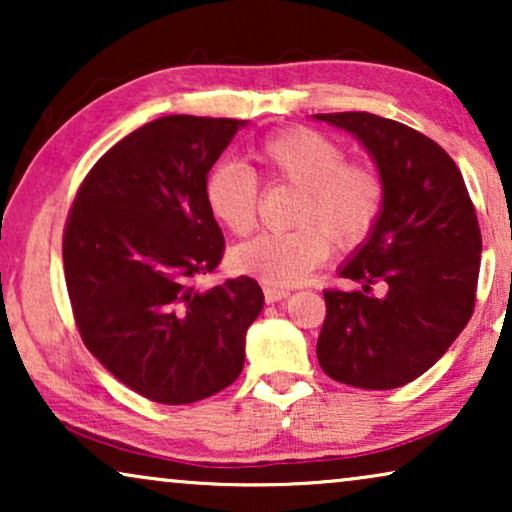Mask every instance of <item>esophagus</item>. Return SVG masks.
I'll return each instance as SVG.
<instances>
[{
	"label": "esophagus",
	"instance_id": "obj_1",
	"mask_svg": "<svg viewBox=\"0 0 512 512\" xmlns=\"http://www.w3.org/2000/svg\"><path fill=\"white\" fill-rule=\"evenodd\" d=\"M263 296H265V303H279V300L289 298L291 291L279 289V286H272V284H263Z\"/></svg>",
	"mask_w": 512,
	"mask_h": 512
}]
</instances>
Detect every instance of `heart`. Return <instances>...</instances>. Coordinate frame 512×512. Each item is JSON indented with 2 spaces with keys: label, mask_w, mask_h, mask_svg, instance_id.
I'll return each instance as SVG.
<instances>
[{
  "label": "heart",
  "mask_w": 512,
  "mask_h": 512,
  "mask_svg": "<svg viewBox=\"0 0 512 512\" xmlns=\"http://www.w3.org/2000/svg\"><path fill=\"white\" fill-rule=\"evenodd\" d=\"M256 160L270 179L300 191L293 223L286 233H263L237 244L230 263L265 284L293 286L328 256V240L338 249L361 244L384 207V184L373 167L347 163L335 139L307 128H291L258 144ZM209 214L230 235L256 226L258 181L240 163H219L205 179Z\"/></svg>",
  "instance_id": "b5f03b06"
}]
</instances>
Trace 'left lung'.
I'll use <instances>...</instances> for the list:
<instances>
[{
  "label": "left lung",
  "mask_w": 512,
  "mask_h": 512,
  "mask_svg": "<svg viewBox=\"0 0 512 512\" xmlns=\"http://www.w3.org/2000/svg\"><path fill=\"white\" fill-rule=\"evenodd\" d=\"M314 118L359 139L384 184L380 219L338 268L359 289L324 291L319 366L349 387H403L471 319L482 254L478 216L459 167L422 132L366 111Z\"/></svg>",
  "instance_id": "1"
}]
</instances>
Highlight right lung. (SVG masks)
<instances>
[{
    "label": "right lung",
    "mask_w": 512,
    "mask_h": 512,
    "mask_svg": "<svg viewBox=\"0 0 512 512\" xmlns=\"http://www.w3.org/2000/svg\"><path fill=\"white\" fill-rule=\"evenodd\" d=\"M244 125L156 118L97 160L69 212L62 261L81 338L116 380L156 403H195L233 384L263 310L251 277L195 284L223 256L207 172Z\"/></svg>",
    "instance_id": "right-lung-1"
}]
</instances>
